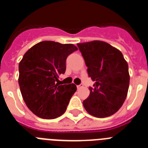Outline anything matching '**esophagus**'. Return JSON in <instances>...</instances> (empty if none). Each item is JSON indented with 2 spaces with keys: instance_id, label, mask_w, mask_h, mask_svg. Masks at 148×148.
<instances>
[{
  "instance_id": "obj_1",
  "label": "esophagus",
  "mask_w": 148,
  "mask_h": 148,
  "mask_svg": "<svg viewBox=\"0 0 148 148\" xmlns=\"http://www.w3.org/2000/svg\"><path fill=\"white\" fill-rule=\"evenodd\" d=\"M82 87H83V84H80V85L77 86V88H78V90H79V89H81V88H82Z\"/></svg>"
}]
</instances>
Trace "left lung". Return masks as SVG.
Here are the masks:
<instances>
[{"mask_svg": "<svg viewBox=\"0 0 148 148\" xmlns=\"http://www.w3.org/2000/svg\"><path fill=\"white\" fill-rule=\"evenodd\" d=\"M87 66L89 77L95 84L83 101L89 114L104 118L121 108L127 95L130 75L122 53L101 40L77 44Z\"/></svg>", "mask_w": 148, "mask_h": 148, "instance_id": "obj_1", "label": "left lung"}]
</instances>
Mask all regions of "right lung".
<instances>
[{"label":"right lung","mask_w":148,"mask_h":148,"mask_svg":"<svg viewBox=\"0 0 148 148\" xmlns=\"http://www.w3.org/2000/svg\"><path fill=\"white\" fill-rule=\"evenodd\" d=\"M78 48L72 44L41 41L30 48L19 63L18 84L27 108L41 119L64 114L77 88L74 84H58L66 70L67 56Z\"/></svg>","instance_id":"add662e5"}]
</instances>
